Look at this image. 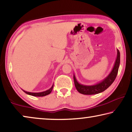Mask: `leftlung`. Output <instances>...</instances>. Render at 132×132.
<instances>
[{
    "label": "left lung",
    "instance_id": "8db88e82",
    "mask_svg": "<svg viewBox=\"0 0 132 132\" xmlns=\"http://www.w3.org/2000/svg\"><path fill=\"white\" fill-rule=\"evenodd\" d=\"M120 52L118 49H117V57L112 71L106 78L97 83V84L93 85H81L77 81L76 77L73 75L75 85L77 90L83 95H90L100 93L107 89L112 84L118 75L120 65Z\"/></svg>",
    "mask_w": 132,
    "mask_h": 132
}]
</instances>
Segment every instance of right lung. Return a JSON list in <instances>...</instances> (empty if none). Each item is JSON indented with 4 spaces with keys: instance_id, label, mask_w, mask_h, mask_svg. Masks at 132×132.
<instances>
[{
    "instance_id": "add662e5",
    "label": "right lung",
    "mask_w": 132,
    "mask_h": 132,
    "mask_svg": "<svg viewBox=\"0 0 132 132\" xmlns=\"http://www.w3.org/2000/svg\"><path fill=\"white\" fill-rule=\"evenodd\" d=\"M53 85H52V86L49 89H48V90H46V91L42 92H39V93L29 92H26V91H25V90H23V89H22V90L24 92V93H26V94H28V95H31V96H37V97H42V96H46V95H49V94L51 93V92L52 91V89H53Z\"/></svg>"
}]
</instances>
